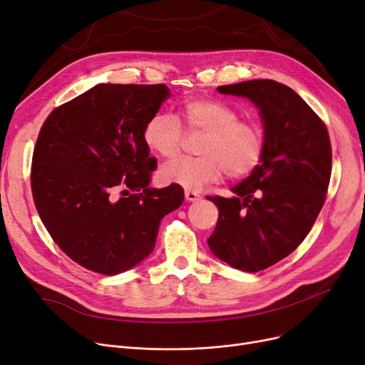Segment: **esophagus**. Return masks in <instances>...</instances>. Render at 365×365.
Listing matches in <instances>:
<instances>
[{
  "label": "esophagus",
  "mask_w": 365,
  "mask_h": 365,
  "mask_svg": "<svg viewBox=\"0 0 365 365\" xmlns=\"http://www.w3.org/2000/svg\"><path fill=\"white\" fill-rule=\"evenodd\" d=\"M185 198H186V201H189V202H195V201H200V200H201V195L197 192V190H189V189H186V190H185Z\"/></svg>",
  "instance_id": "1"
}]
</instances>
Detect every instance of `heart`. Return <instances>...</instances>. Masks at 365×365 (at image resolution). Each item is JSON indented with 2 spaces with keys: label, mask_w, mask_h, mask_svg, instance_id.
Instances as JSON below:
<instances>
[{
  "label": "heart",
  "mask_w": 365,
  "mask_h": 365,
  "mask_svg": "<svg viewBox=\"0 0 365 365\" xmlns=\"http://www.w3.org/2000/svg\"><path fill=\"white\" fill-rule=\"evenodd\" d=\"M182 121L189 133H205L198 145V158H179L165 164L160 179L167 185L200 189L217 182L225 173L232 179L245 178L260 165L264 153V133L256 120L238 118L229 105L192 98L179 105L176 117L157 112L143 125L146 146L160 157L173 158L185 140Z\"/></svg>",
  "instance_id": "b5f03b06"
}]
</instances>
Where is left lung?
<instances>
[{"label":"left lung","mask_w":365,"mask_h":365,"mask_svg":"<svg viewBox=\"0 0 365 365\" xmlns=\"http://www.w3.org/2000/svg\"><path fill=\"white\" fill-rule=\"evenodd\" d=\"M259 109L264 127L260 165L232 187L234 198L208 195L219 210L210 250L244 272H259L293 253L312 229L331 176L327 125L300 96L274 80L217 87Z\"/></svg>","instance_id":"8db88e82"}]
</instances>
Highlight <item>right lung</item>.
<instances>
[{"label":"right lung","mask_w":365,"mask_h":365,"mask_svg":"<svg viewBox=\"0 0 365 365\" xmlns=\"http://www.w3.org/2000/svg\"><path fill=\"white\" fill-rule=\"evenodd\" d=\"M168 96L165 84H98L54 108L38 134L36 212L61 250L88 271L117 275L140 263L163 217L183 202L179 185L148 187L157 160L143 125Z\"/></svg>","instance_id":"1"}]
</instances>
